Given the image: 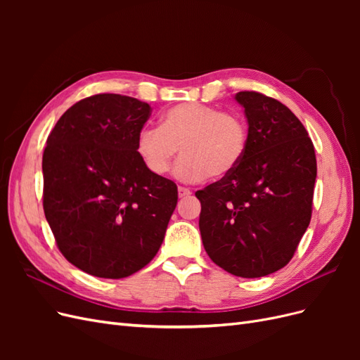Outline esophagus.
<instances>
[{"mask_svg":"<svg viewBox=\"0 0 360 360\" xmlns=\"http://www.w3.org/2000/svg\"><path fill=\"white\" fill-rule=\"evenodd\" d=\"M192 192L188 189V188H183V186H179V197L180 198H186V197H189Z\"/></svg>","mask_w":360,"mask_h":360,"instance_id":"1","label":"esophagus"}]
</instances>
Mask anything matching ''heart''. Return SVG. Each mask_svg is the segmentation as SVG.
I'll list each match as a JSON object with an SVG mask.
<instances>
[{
  "instance_id": "obj_1",
  "label": "heart",
  "mask_w": 360,
  "mask_h": 360,
  "mask_svg": "<svg viewBox=\"0 0 360 360\" xmlns=\"http://www.w3.org/2000/svg\"><path fill=\"white\" fill-rule=\"evenodd\" d=\"M249 144L245 118L198 102L179 103L160 117L159 129L144 127L135 150L155 176L168 172L180 148L174 176L186 183L222 179L240 165Z\"/></svg>"
}]
</instances>
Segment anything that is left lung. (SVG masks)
<instances>
[{"label": "left lung", "instance_id": "obj_1", "mask_svg": "<svg viewBox=\"0 0 360 360\" xmlns=\"http://www.w3.org/2000/svg\"><path fill=\"white\" fill-rule=\"evenodd\" d=\"M245 108L249 144L230 176L195 192L200 231L214 264L240 278H261L288 264L312 213L317 160L300 120L255 91Z\"/></svg>", "mask_w": 360, "mask_h": 360}]
</instances>
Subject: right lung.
I'll list each match as a JSON object with an SVG mask.
<instances>
[{"label": "right lung", "instance_id": "1", "mask_svg": "<svg viewBox=\"0 0 360 360\" xmlns=\"http://www.w3.org/2000/svg\"><path fill=\"white\" fill-rule=\"evenodd\" d=\"M148 103L96 94L61 115L43 151V210L61 254L97 278L130 276L155 258L177 205L176 183L136 155Z\"/></svg>", "mask_w": 360, "mask_h": 360}]
</instances>
